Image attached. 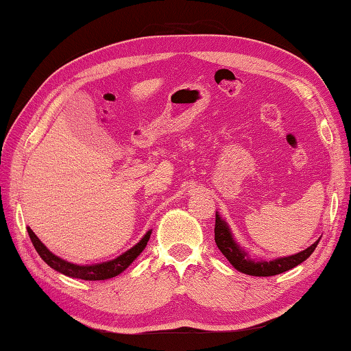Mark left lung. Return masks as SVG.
<instances>
[{
	"label": "left lung",
	"instance_id": "1",
	"mask_svg": "<svg viewBox=\"0 0 351 351\" xmlns=\"http://www.w3.org/2000/svg\"><path fill=\"white\" fill-rule=\"evenodd\" d=\"M319 239L313 242L311 247H307L306 250H303V252H300L297 254L276 257L273 261L252 259L247 250L244 247H241L233 238V233L230 230V227H228L227 221L221 218V215L217 212V218H215L217 245L221 250V253L227 257V261L230 262L232 265L239 271V273H244L248 276L269 277V276L282 274L285 271L292 269L294 267L300 265L302 262H304L307 257L313 253V250L317 248Z\"/></svg>",
	"mask_w": 351,
	"mask_h": 351
}]
</instances>
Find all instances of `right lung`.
Segmentation results:
<instances>
[{
    "mask_svg": "<svg viewBox=\"0 0 351 351\" xmlns=\"http://www.w3.org/2000/svg\"><path fill=\"white\" fill-rule=\"evenodd\" d=\"M27 232H28V236H30L36 252H38V254L42 257V261H44L47 265H49L54 271H57V273H60L63 276H68L73 278H82V280H107V278L117 277L118 274H121L123 271H125L128 267H130L136 257L144 252V248L147 247V242L149 239V234H152V230H148L138 244L133 245L132 248H128L127 252L119 254L118 257H115V259L101 262V263H92V265H77V263L68 262L49 252V250L42 244V241L38 238V236L33 233L30 227H27Z\"/></svg>",
    "mask_w": 351,
    "mask_h": 351,
    "instance_id": "1",
    "label": "right lung"
}]
</instances>
